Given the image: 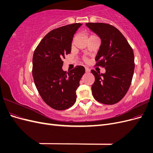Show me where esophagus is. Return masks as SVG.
I'll list each match as a JSON object with an SVG mask.
<instances>
[{
	"mask_svg": "<svg viewBox=\"0 0 153 153\" xmlns=\"http://www.w3.org/2000/svg\"><path fill=\"white\" fill-rule=\"evenodd\" d=\"M85 72L86 73H89L90 72V69L88 68H85Z\"/></svg>",
	"mask_w": 153,
	"mask_h": 153,
	"instance_id": "1",
	"label": "esophagus"
}]
</instances>
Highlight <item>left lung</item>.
<instances>
[{
	"instance_id": "left-lung-1",
	"label": "left lung",
	"mask_w": 153,
	"mask_h": 153,
	"mask_svg": "<svg viewBox=\"0 0 153 153\" xmlns=\"http://www.w3.org/2000/svg\"><path fill=\"white\" fill-rule=\"evenodd\" d=\"M86 26L101 41L95 58L96 66L105 68V73L92 69L95 81L92 94L98 102L114 105L121 101L130 87L135 69L134 53L125 37L117 28L104 23H87Z\"/></svg>"
}]
</instances>
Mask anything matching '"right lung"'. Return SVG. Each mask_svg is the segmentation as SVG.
I'll return each instance as SVG.
<instances>
[{
    "mask_svg": "<svg viewBox=\"0 0 153 153\" xmlns=\"http://www.w3.org/2000/svg\"><path fill=\"white\" fill-rule=\"evenodd\" d=\"M82 24H69L51 30L36 47L32 58V76L41 98L51 108L64 110L75 103L76 91L85 73L84 66L62 70L63 59L71 53L74 34Z\"/></svg>",
    "mask_w": 153,
    "mask_h": 153,
    "instance_id": "obj_1",
    "label": "right lung"
}]
</instances>
